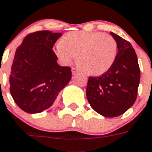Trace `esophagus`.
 I'll return each instance as SVG.
<instances>
[{
  "mask_svg": "<svg viewBox=\"0 0 152 152\" xmlns=\"http://www.w3.org/2000/svg\"><path fill=\"white\" fill-rule=\"evenodd\" d=\"M72 72L73 75H75V74H76L77 72H79V70L76 68H72Z\"/></svg>",
  "mask_w": 152,
  "mask_h": 152,
  "instance_id": "esophagus-1",
  "label": "esophagus"
}]
</instances>
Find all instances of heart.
Wrapping results in <instances>:
<instances>
[{
  "mask_svg": "<svg viewBox=\"0 0 152 152\" xmlns=\"http://www.w3.org/2000/svg\"><path fill=\"white\" fill-rule=\"evenodd\" d=\"M113 37L99 31H72L66 34L56 46V54L64 65L70 64L78 54L79 65L93 76L107 72L117 56Z\"/></svg>",
  "mask_w": 152,
  "mask_h": 152,
  "instance_id": "1",
  "label": "heart"
}]
</instances>
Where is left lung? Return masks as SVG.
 <instances>
[{
  "label": "left lung",
  "mask_w": 152,
  "mask_h": 152,
  "mask_svg": "<svg viewBox=\"0 0 152 152\" xmlns=\"http://www.w3.org/2000/svg\"><path fill=\"white\" fill-rule=\"evenodd\" d=\"M117 54L111 68L102 76L89 77L86 97L91 107L105 117H117L134 104L140 83L137 55L131 43L115 33Z\"/></svg>",
  "instance_id": "obj_1"
}]
</instances>
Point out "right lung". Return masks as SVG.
I'll list each match as a JSON object with an SVG mask.
<instances>
[{
    "label": "right lung",
    "mask_w": 152,
    "mask_h": 152,
    "mask_svg": "<svg viewBox=\"0 0 152 152\" xmlns=\"http://www.w3.org/2000/svg\"><path fill=\"white\" fill-rule=\"evenodd\" d=\"M61 33L39 31L27 35L15 52L10 92L22 110L38 113L52 107L72 77L71 68L57 63L52 48Z\"/></svg>",
    "instance_id": "obj_1"
}]
</instances>
